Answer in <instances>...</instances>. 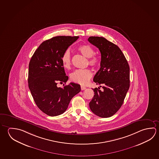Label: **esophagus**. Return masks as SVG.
I'll use <instances>...</instances> for the list:
<instances>
[{
  "label": "esophagus",
  "instance_id": "esophagus-1",
  "mask_svg": "<svg viewBox=\"0 0 159 159\" xmlns=\"http://www.w3.org/2000/svg\"><path fill=\"white\" fill-rule=\"evenodd\" d=\"M85 89H86V87H85V86H83V85L81 86V90H85Z\"/></svg>",
  "mask_w": 159,
  "mask_h": 159
}]
</instances>
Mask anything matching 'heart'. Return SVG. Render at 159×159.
Returning a JSON list of instances; mask_svg holds the SVG:
<instances>
[{
	"label": "heart",
	"mask_w": 159,
	"mask_h": 159,
	"mask_svg": "<svg viewBox=\"0 0 159 159\" xmlns=\"http://www.w3.org/2000/svg\"><path fill=\"white\" fill-rule=\"evenodd\" d=\"M79 51L83 56L88 58V62L90 65L97 67L99 64V59L94 55V50L89 45H82L78 48ZM61 62L63 66L69 69L71 67V59L69 50H66L62 55ZM92 77V71L89 69H78L74 71L70 75L71 80L81 85L88 83Z\"/></svg>",
	"instance_id": "b5f03b06"
}]
</instances>
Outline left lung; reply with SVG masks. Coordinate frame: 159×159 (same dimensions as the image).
<instances>
[{
	"label": "left lung",
	"instance_id": "obj_1",
	"mask_svg": "<svg viewBox=\"0 0 159 159\" xmlns=\"http://www.w3.org/2000/svg\"><path fill=\"white\" fill-rule=\"evenodd\" d=\"M88 40L101 53L100 68L93 81L103 89H93L94 95L89 107L99 117H111L121 107L129 88V66L117 45L102 37H90Z\"/></svg>",
	"mask_w": 159,
	"mask_h": 159
}]
</instances>
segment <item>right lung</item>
I'll list each match as a JSON object with an SVG mask.
<instances>
[{
	"mask_svg": "<svg viewBox=\"0 0 159 159\" xmlns=\"http://www.w3.org/2000/svg\"><path fill=\"white\" fill-rule=\"evenodd\" d=\"M79 36H57L42 42L31 57L28 70V87L35 103L44 113L51 117L62 114L70 100L80 92V85L70 83L62 88L58 83H66L62 55Z\"/></svg>",
	"mask_w": 159,
	"mask_h": 159,
	"instance_id": "right-lung-1",
	"label": "right lung"
}]
</instances>
